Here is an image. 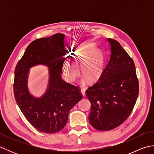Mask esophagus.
Instances as JSON below:
<instances>
[{
	"label": "esophagus",
	"mask_w": 154,
	"mask_h": 154,
	"mask_svg": "<svg viewBox=\"0 0 154 154\" xmlns=\"http://www.w3.org/2000/svg\"><path fill=\"white\" fill-rule=\"evenodd\" d=\"M81 93L83 97L85 96V89H83V88H81Z\"/></svg>",
	"instance_id": "obj_1"
}]
</instances>
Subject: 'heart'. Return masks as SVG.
<instances>
[{"label":"heart","mask_w":154,"mask_h":154,"mask_svg":"<svg viewBox=\"0 0 154 154\" xmlns=\"http://www.w3.org/2000/svg\"><path fill=\"white\" fill-rule=\"evenodd\" d=\"M73 61L65 60L62 65V71L68 82L73 83L81 71L89 81H94L102 74L104 65V56L94 44L81 45L73 55Z\"/></svg>","instance_id":"obj_1"}]
</instances>
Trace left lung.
<instances>
[{
  "instance_id": "8db88e82",
  "label": "left lung",
  "mask_w": 154,
  "mask_h": 154,
  "mask_svg": "<svg viewBox=\"0 0 154 154\" xmlns=\"http://www.w3.org/2000/svg\"><path fill=\"white\" fill-rule=\"evenodd\" d=\"M107 41L109 62L97 82L86 91L91 104L89 123L100 131L122 124L131 113L139 92L132 59L116 40L108 38Z\"/></svg>"
}]
</instances>
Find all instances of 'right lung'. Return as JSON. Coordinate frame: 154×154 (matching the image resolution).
Returning <instances> with one entry per match:
<instances>
[{"label": "right lung", "instance_id": "1", "mask_svg": "<svg viewBox=\"0 0 154 154\" xmlns=\"http://www.w3.org/2000/svg\"><path fill=\"white\" fill-rule=\"evenodd\" d=\"M64 39V34L57 33L33 41L14 71V94L16 103L35 128L48 134L63 128L70 110L83 98L77 87L61 79L62 65L68 52ZM36 65L48 67V87L41 97L34 96L28 89L29 69Z\"/></svg>", "mask_w": 154, "mask_h": 154}]
</instances>
